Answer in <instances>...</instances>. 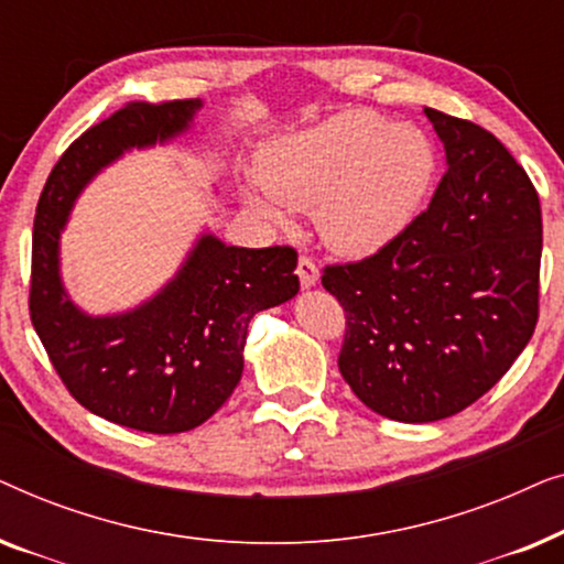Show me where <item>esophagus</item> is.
<instances>
[{"instance_id": "1", "label": "esophagus", "mask_w": 564, "mask_h": 564, "mask_svg": "<svg viewBox=\"0 0 564 564\" xmlns=\"http://www.w3.org/2000/svg\"><path fill=\"white\" fill-rule=\"evenodd\" d=\"M297 276H300V284H303L305 290L315 288V284H318V276H321L318 264H315L311 257H300L297 259Z\"/></svg>"}]
</instances>
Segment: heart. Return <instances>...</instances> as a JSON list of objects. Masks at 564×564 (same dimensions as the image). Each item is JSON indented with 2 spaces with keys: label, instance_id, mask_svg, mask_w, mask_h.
<instances>
[{
  "label": "heart",
  "instance_id": "obj_1",
  "mask_svg": "<svg viewBox=\"0 0 564 564\" xmlns=\"http://www.w3.org/2000/svg\"><path fill=\"white\" fill-rule=\"evenodd\" d=\"M438 172L434 141L372 110H344L274 143L261 184L292 210H315L330 249L361 257L382 249L421 213ZM264 218L282 213L253 197Z\"/></svg>",
  "mask_w": 564,
  "mask_h": 564
}]
</instances>
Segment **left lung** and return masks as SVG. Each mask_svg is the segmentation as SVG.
Returning a JSON list of instances; mask_svg holds the SVG:
<instances>
[{"label": "left lung", "mask_w": 564, "mask_h": 564, "mask_svg": "<svg viewBox=\"0 0 564 564\" xmlns=\"http://www.w3.org/2000/svg\"><path fill=\"white\" fill-rule=\"evenodd\" d=\"M423 112L446 151L429 210L372 257L321 276L346 313L344 380L367 408L403 423L473 405L511 369L539 321L534 184L485 128Z\"/></svg>", "instance_id": "1"}]
</instances>
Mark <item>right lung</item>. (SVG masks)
Returning <instances> with one entry per match:
<instances>
[{
	"label": "right lung",
	"mask_w": 564,
	"mask_h": 564,
	"mask_svg": "<svg viewBox=\"0 0 564 564\" xmlns=\"http://www.w3.org/2000/svg\"><path fill=\"white\" fill-rule=\"evenodd\" d=\"M199 107V99L120 107L68 145L35 210V334L61 382L87 411L145 434H182L210 419L241 380L253 315L300 290L292 246L241 249L203 236L174 280L135 311L91 318L68 300L58 236L84 184L122 151L184 133Z\"/></svg>",
	"instance_id": "obj_1"
}]
</instances>
